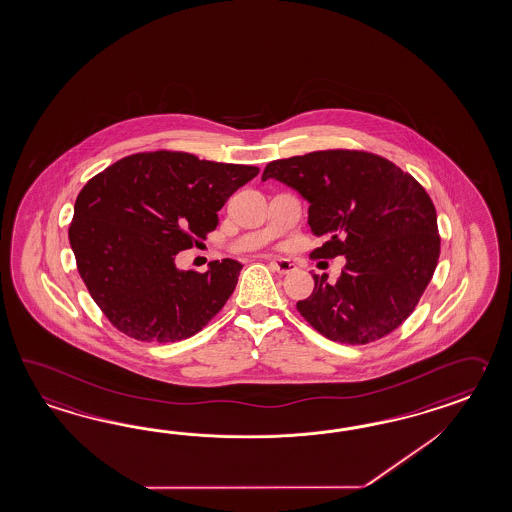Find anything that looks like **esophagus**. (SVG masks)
<instances>
[{"instance_id": "34e87169", "label": "esophagus", "mask_w": 512, "mask_h": 512, "mask_svg": "<svg viewBox=\"0 0 512 512\" xmlns=\"http://www.w3.org/2000/svg\"><path fill=\"white\" fill-rule=\"evenodd\" d=\"M270 266L274 268L275 272H279V274H288V272H292L296 266H294V262L288 261V259H270Z\"/></svg>"}]
</instances>
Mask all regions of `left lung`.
<instances>
[{"label":"left lung","mask_w":512,"mask_h":512,"mask_svg":"<svg viewBox=\"0 0 512 512\" xmlns=\"http://www.w3.org/2000/svg\"><path fill=\"white\" fill-rule=\"evenodd\" d=\"M275 179L309 201V225L327 237L314 257H346L335 285L312 275L296 303L324 337L368 344L407 320L437 268V212L424 188L396 164L366 151H312L268 164Z\"/></svg>","instance_id":"1"}]
</instances>
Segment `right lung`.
<instances>
[{"instance_id": "obj_1", "label": "right lung", "mask_w": 512, "mask_h": 512, "mask_svg": "<svg viewBox=\"0 0 512 512\" xmlns=\"http://www.w3.org/2000/svg\"><path fill=\"white\" fill-rule=\"evenodd\" d=\"M257 174V166L153 151L88 181L68 237L92 300L118 331L164 344L209 324L237 287L242 264L212 261L198 274L179 270L175 255L216 229L225 201Z\"/></svg>"}]
</instances>
